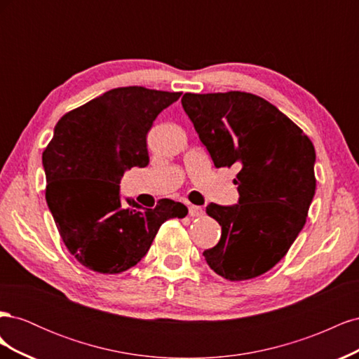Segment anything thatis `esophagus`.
Wrapping results in <instances>:
<instances>
[{"mask_svg": "<svg viewBox=\"0 0 359 359\" xmlns=\"http://www.w3.org/2000/svg\"><path fill=\"white\" fill-rule=\"evenodd\" d=\"M202 214H203V210L201 208V206L191 205L190 208H189V215H190V217H193V219H194V217H201Z\"/></svg>", "mask_w": 359, "mask_h": 359, "instance_id": "34e87169", "label": "esophagus"}]
</instances>
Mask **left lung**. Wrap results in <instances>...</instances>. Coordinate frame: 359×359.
Segmentation results:
<instances>
[{"label":"left lung","instance_id":"8db88e82","mask_svg":"<svg viewBox=\"0 0 359 359\" xmlns=\"http://www.w3.org/2000/svg\"><path fill=\"white\" fill-rule=\"evenodd\" d=\"M182 107L215 168L240 169V202L210 203L222 226L203 252L215 274L231 281L265 274L289 252L306 224L316 190V153L309 136L274 104L250 93H186Z\"/></svg>","mask_w":359,"mask_h":359}]
</instances>
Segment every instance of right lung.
Returning a JSON list of instances; mask_svg holds the SVG:
<instances>
[{"instance_id": "obj_1", "label": "right lung", "mask_w": 359, "mask_h": 359, "mask_svg": "<svg viewBox=\"0 0 359 359\" xmlns=\"http://www.w3.org/2000/svg\"><path fill=\"white\" fill-rule=\"evenodd\" d=\"M181 93L121 86L64 115L43 151L46 202L62 243L81 265L100 274L135 266L160 226L184 219L186 205L160 199L156 208L119 198V182L149 161L147 135Z\"/></svg>"}]
</instances>
